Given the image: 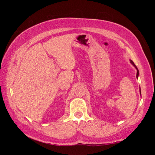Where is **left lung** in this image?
<instances>
[{
    "mask_svg": "<svg viewBox=\"0 0 155 155\" xmlns=\"http://www.w3.org/2000/svg\"><path fill=\"white\" fill-rule=\"evenodd\" d=\"M130 63H132V64L133 65V66L136 68V69L137 70V78H138V75H139V71H138V68L137 67V66H136V65L134 64V62L133 61H130ZM140 94H141V91H140Z\"/></svg>",
    "mask_w": 155,
    "mask_h": 155,
    "instance_id": "8db88e82",
    "label": "left lung"
}]
</instances>
